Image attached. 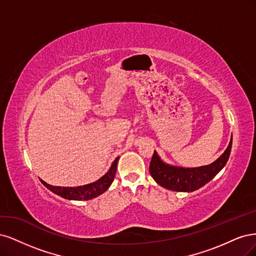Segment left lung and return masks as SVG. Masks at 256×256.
<instances>
[{"instance_id":"8db88e82","label":"left lung","mask_w":256,"mask_h":256,"mask_svg":"<svg viewBox=\"0 0 256 256\" xmlns=\"http://www.w3.org/2000/svg\"><path fill=\"white\" fill-rule=\"evenodd\" d=\"M232 138L220 158L208 166L196 168L174 167L164 164L154 151L150 162V174L158 185L173 192H192L208 183L226 166L230 158Z\"/></svg>"}]
</instances>
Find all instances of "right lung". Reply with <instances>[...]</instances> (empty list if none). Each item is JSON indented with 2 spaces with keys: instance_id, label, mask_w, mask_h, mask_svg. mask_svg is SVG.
<instances>
[{
  "instance_id": "obj_1",
  "label": "right lung",
  "mask_w": 256,
  "mask_h": 256,
  "mask_svg": "<svg viewBox=\"0 0 256 256\" xmlns=\"http://www.w3.org/2000/svg\"><path fill=\"white\" fill-rule=\"evenodd\" d=\"M119 158L114 160L112 164V167L110 170L106 172V174L103 176L101 178H98V180L94 183H90L84 186H78V187H60V186H52L48 185L46 182H44L41 180V183H42L48 189L57 196H60L62 198H64V199L68 200H78V201H83V200H90L94 199V198H96L98 196L102 194L105 192L110 184L112 183V180L114 178V176H116V171H117V162H118Z\"/></svg>"
}]
</instances>
